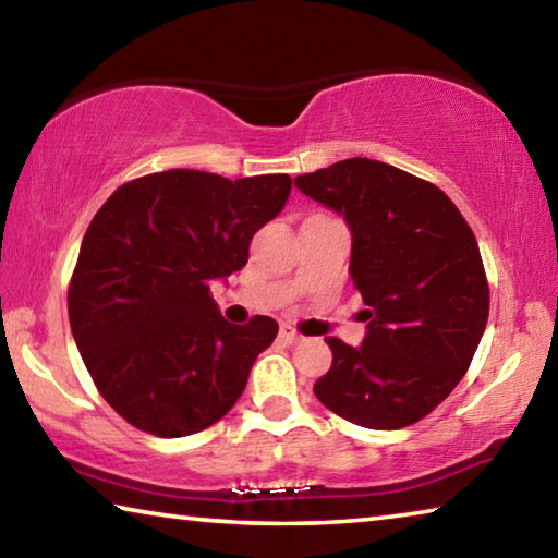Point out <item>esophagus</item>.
<instances>
[{
	"mask_svg": "<svg viewBox=\"0 0 558 558\" xmlns=\"http://www.w3.org/2000/svg\"><path fill=\"white\" fill-rule=\"evenodd\" d=\"M280 337L286 339L288 344H298L302 339V335H298V329L290 327V325H280Z\"/></svg>",
	"mask_w": 558,
	"mask_h": 558,
	"instance_id": "34e87169",
	"label": "esophagus"
}]
</instances>
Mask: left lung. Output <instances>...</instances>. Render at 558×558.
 <instances>
[{"label":"left lung","mask_w":558,"mask_h":558,"mask_svg":"<svg viewBox=\"0 0 558 558\" xmlns=\"http://www.w3.org/2000/svg\"><path fill=\"white\" fill-rule=\"evenodd\" d=\"M352 229L349 272L369 332L362 347L327 337L332 366L315 384L329 411L364 428H405L465 376L489 315L475 233L436 184L352 157L295 177Z\"/></svg>","instance_id":"8db88e82"}]
</instances>
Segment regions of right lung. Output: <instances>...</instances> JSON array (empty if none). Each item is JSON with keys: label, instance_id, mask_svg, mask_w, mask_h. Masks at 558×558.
Here are the masks:
<instances>
[{"label": "right lung", "instance_id": "right-lung-1", "mask_svg": "<svg viewBox=\"0 0 558 558\" xmlns=\"http://www.w3.org/2000/svg\"><path fill=\"white\" fill-rule=\"evenodd\" d=\"M288 174L169 169L118 186L93 216L69 282V319L93 384L130 426L182 438L223 418L278 323L231 325L211 280L248 260L290 196Z\"/></svg>", "mask_w": 558, "mask_h": 558}]
</instances>
